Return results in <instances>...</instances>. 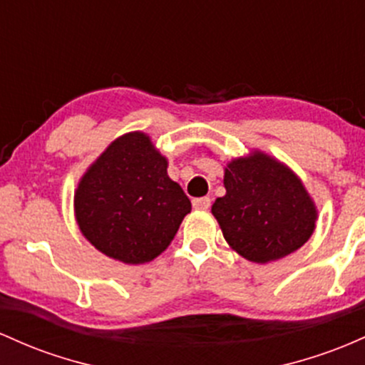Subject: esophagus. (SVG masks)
<instances>
[{
  "label": "esophagus",
  "mask_w": 365,
  "mask_h": 365,
  "mask_svg": "<svg viewBox=\"0 0 365 365\" xmlns=\"http://www.w3.org/2000/svg\"><path fill=\"white\" fill-rule=\"evenodd\" d=\"M210 203H212V200L208 198V196L193 200V207L196 208V210H207V208H210Z\"/></svg>",
  "instance_id": "obj_1"
}]
</instances>
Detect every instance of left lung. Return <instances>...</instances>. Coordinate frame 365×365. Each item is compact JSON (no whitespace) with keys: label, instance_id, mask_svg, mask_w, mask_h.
<instances>
[{"label":"left lung","instance_id":"obj_1","mask_svg":"<svg viewBox=\"0 0 365 365\" xmlns=\"http://www.w3.org/2000/svg\"><path fill=\"white\" fill-rule=\"evenodd\" d=\"M226 195L212 205L224 237L241 257L267 264L297 252L312 236L314 202L304 184L264 153L226 167Z\"/></svg>","mask_w":365,"mask_h":365}]
</instances>
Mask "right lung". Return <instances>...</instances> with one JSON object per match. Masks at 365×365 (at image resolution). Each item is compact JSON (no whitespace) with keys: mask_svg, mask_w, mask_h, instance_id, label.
I'll return each mask as SVG.
<instances>
[{"mask_svg":"<svg viewBox=\"0 0 365 365\" xmlns=\"http://www.w3.org/2000/svg\"><path fill=\"white\" fill-rule=\"evenodd\" d=\"M73 203L93 247L124 264L160 255L191 212L182 187L167 175V160L143 133L105 150L81 179Z\"/></svg>","mask_w":365,"mask_h":365,"instance_id":"right-lung-1","label":"right lung"}]
</instances>
